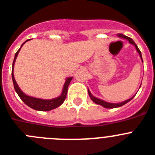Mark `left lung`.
<instances>
[{"label": "left lung", "instance_id": "left-lung-1", "mask_svg": "<svg viewBox=\"0 0 155 155\" xmlns=\"http://www.w3.org/2000/svg\"><path fill=\"white\" fill-rule=\"evenodd\" d=\"M118 36L120 38H125V39H128V41H129L130 43L131 44H133L135 46H136V50H137V52L139 53V54H140V58H141L142 59V54H141V52H140V50L139 49V48H138L137 45H136V43H135V41H133V40L131 38L128 37V36H125L124 35H122V34H118ZM142 61H143V59H142ZM88 94H89V96L91 97V100L93 101L94 102H95L96 104H98V105H101V106H102L103 107L105 108H107V109H113V108H117V107H120V106H124V104H126L127 102H128L130 101V100H132V98L134 97V96L132 97H131L130 99H128L126 100V101H124V102H121V103H109V102H105V101H102V100L101 99H98V98H97V97H94L93 95H92L91 94V92L89 91V90H88Z\"/></svg>", "mask_w": 155, "mask_h": 155}]
</instances>
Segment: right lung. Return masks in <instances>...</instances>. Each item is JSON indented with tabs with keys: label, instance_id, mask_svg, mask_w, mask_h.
Masks as SVG:
<instances>
[{
	"label": "right lung",
	"instance_id": "right-lung-1",
	"mask_svg": "<svg viewBox=\"0 0 155 155\" xmlns=\"http://www.w3.org/2000/svg\"><path fill=\"white\" fill-rule=\"evenodd\" d=\"M27 41H28V40H27ZM25 42H24V43H25ZM24 43H23V45ZM23 45H21V47L23 46ZM20 48H19V50L15 53L13 63H12V81H13L14 88H15V91H16V93L18 94L19 97L21 98L22 101H23V102H24L27 106L32 108V109H34V110H39V111H49V110H53V109H55V108L61 106V105L64 102V101L65 100L66 95H67V92H68V85H69L71 80H72V77L68 78L67 80H66L65 82V84H64V89H63V91H62L61 95L60 96V97H57V98H53V99H51V100H43V99H39V98H36V97H30V96L26 95L25 94L23 93L21 90L19 89V87H18L13 75L14 64H15V59H16V58H17L18 53H19V50H20Z\"/></svg>",
	"mask_w": 155,
	"mask_h": 155
}]
</instances>
